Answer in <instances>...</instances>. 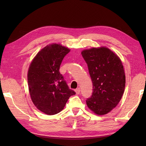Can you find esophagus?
<instances>
[{"mask_svg":"<svg viewBox=\"0 0 146 146\" xmlns=\"http://www.w3.org/2000/svg\"><path fill=\"white\" fill-rule=\"evenodd\" d=\"M75 92H76V95H78V94H80V88H77V89H76V90H75Z\"/></svg>","mask_w":146,"mask_h":146,"instance_id":"1","label":"esophagus"}]
</instances>
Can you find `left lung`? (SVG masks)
<instances>
[{
	"label": "left lung",
	"instance_id": "left-lung-1",
	"mask_svg": "<svg viewBox=\"0 0 146 146\" xmlns=\"http://www.w3.org/2000/svg\"><path fill=\"white\" fill-rule=\"evenodd\" d=\"M82 55L93 83L92 95L86 105L96 114H107L117 106L124 92L125 76L122 61L106 47L85 49Z\"/></svg>",
	"mask_w": 146,
	"mask_h": 146
}]
</instances>
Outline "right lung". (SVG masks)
I'll return each mask as SVG.
<instances>
[{
  "label": "right lung",
  "mask_w": 146,
  "mask_h": 146,
  "mask_svg": "<svg viewBox=\"0 0 146 146\" xmlns=\"http://www.w3.org/2000/svg\"><path fill=\"white\" fill-rule=\"evenodd\" d=\"M70 51L60 44L46 46L36 54L29 68L27 82L31 98L38 110L49 115L60 112L71 96L76 94L59 71Z\"/></svg>",
  "instance_id": "obj_1"
}]
</instances>
